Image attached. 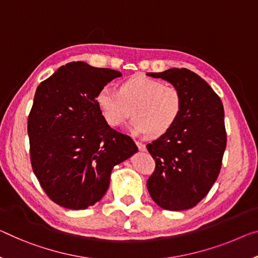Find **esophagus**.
<instances>
[{"label":"esophagus","mask_w":258,"mask_h":258,"mask_svg":"<svg viewBox=\"0 0 258 258\" xmlns=\"http://www.w3.org/2000/svg\"><path fill=\"white\" fill-rule=\"evenodd\" d=\"M136 145L138 146V149H140V151H146V146L145 144H143L142 142L136 141Z\"/></svg>","instance_id":"1"}]
</instances>
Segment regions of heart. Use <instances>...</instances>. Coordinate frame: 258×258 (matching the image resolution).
Masks as SVG:
<instances>
[{"mask_svg":"<svg viewBox=\"0 0 258 258\" xmlns=\"http://www.w3.org/2000/svg\"><path fill=\"white\" fill-rule=\"evenodd\" d=\"M97 102L110 126L122 125L133 114V132L151 137L164 136L172 130L183 108V97L179 89L145 76L126 79L118 92L104 86L98 92Z\"/></svg>","mask_w":258,"mask_h":258,"instance_id":"obj_1","label":"heart"}]
</instances>
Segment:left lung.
Masks as SVG:
<instances>
[{
    "instance_id": "obj_1",
    "label": "left lung",
    "mask_w": 258,
    "mask_h": 258,
    "mask_svg": "<svg viewBox=\"0 0 258 258\" xmlns=\"http://www.w3.org/2000/svg\"><path fill=\"white\" fill-rule=\"evenodd\" d=\"M148 75L179 89L183 108L172 130L146 145L156 160L146 185L160 208L191 209L208 195L223 164L227 143L223 102L203 78L185 68Z\"/></svg>"
}]
</instances>
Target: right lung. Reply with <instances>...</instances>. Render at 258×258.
Masks as SVG:
<instances>
[{
  "label": "right lung",
  "mask_w": 258,
  "mask_h": 258,
  "mask_svg": "<svg viewBox=\"0 0 258 258\" xmlns=\"http://www.w3.org/2000/svg\"><path fill=\"white\" fill-rule=\"evenodd\" d=\"M120 76L70 62L35 91L27 120L31 165L43 191L60 207L96 204L108 189L114 166L137 152L132 137L107 124L97 102L99 91Z\"/></svg>",
  "instance_id": "1"
}]
</instances>
